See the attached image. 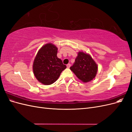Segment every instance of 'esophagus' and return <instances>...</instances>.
I'll use <instances>...</instances> for the list:
<instances>
[{
    "instance_id": "34e87169",
    "label": "esophagus",
    "mask_w": 132,
    "mask_h": 132,
    "mask_svg": "<svg viewBox=\"0 0 132 132\" xmlns=\"http://www.w3.org/2000/svg\"><path fill=\"white\" fill-rule=\"evenodd\" d=\"M67 68H69L70 67V64H68L67 65Z\"/></svg>"
}]
</instances>
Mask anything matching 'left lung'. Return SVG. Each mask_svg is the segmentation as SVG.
I'll list each match as a JSON object with an SVG mask.
<instances>
[{
  "label": "left lung",
  "mask_w": 132,
  "mask_h": 132,
  "mask_svg": "<svg viewBox=\"0 0 132 132\" xmlns=\"http://www.w3.org/2000/svg\"><path fill=\"white\" fill-rule=\"evenodd\" d=\"M97 65L89 54L80 52L70 69L84 82L92 80L97 74Z\"/></svg>",
  "instance_id": "1"
}]
</instances>
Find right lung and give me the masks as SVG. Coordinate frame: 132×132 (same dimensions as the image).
Masks as SVG:
<instances>
[{"instance_id": "right-lung-1", "label": "right lung", "mask_w": 132, "mask_h": 132, "mask_svg": "<svg viewBox=\"0 0 132 132\" xmlns=\"http://www.w3.org/2000/svg\"><path fill=\"white\" fill-rule=\"evenodd\" d=\"M58 48L52 43L43 46L39 50L33 64L35 77L44 85H51L58 79L67 67L57 57Z\"/></svg>"}]
</instances>
